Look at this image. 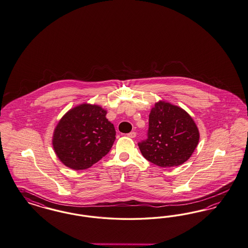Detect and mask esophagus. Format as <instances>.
Masks as SVG:
<instances>
[{"mask_svg":"<svg viewBox=\"0 0 248 248\" xmlns=\"http://www.w3.org/2000/svg\"><path fill=\"white\" fill-rule=\"evenodd\" d=\"M127 137H130V138H135L137 137V133L136 132H131V133L127 134Z\"/></svg>","mask_w":248,"mask_h":248,"instance_id":"34e87169","label":"esophagus"}]
</instances>
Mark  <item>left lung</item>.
Masks as SVG:
<instances>
[{
    "label": "left lung",
    "instance_id": "left-lung-1",
    "mask_svg": "<svg viewBox=\"0 0 248 248\" xmlns=\"http://www.w3.org/2000/svg\"><path fill=\"white\" fill-rule=\"evenodd\" d=\"M200 134L188 113L170 103H155L150 111L147 138L138 142L143 156L162 168L186 162L195 150Z\"/></svg>",
    "mask_w": 248,
    "mask_h": 248
}]
</instances>
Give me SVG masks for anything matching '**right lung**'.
I'll return each mask as SVG.
<instances>
[{
	"mask_svg": "<svg viewBox=\"0 0 248 248\" xmlns=\"http://www.w3.org/2000/svg\"><path fill=\"white\" fill-rule=\"evenodd\" d=\"M98 105L81 104L60 120L53 136V146L60 161L81 170L108 154L115 141V129Z\"/></svg>",
	"mask_w": 248,
	"mask_h": 248,
	"instance_id": "right-lung-1",
	"label": "right lung"
}]
</instances>
